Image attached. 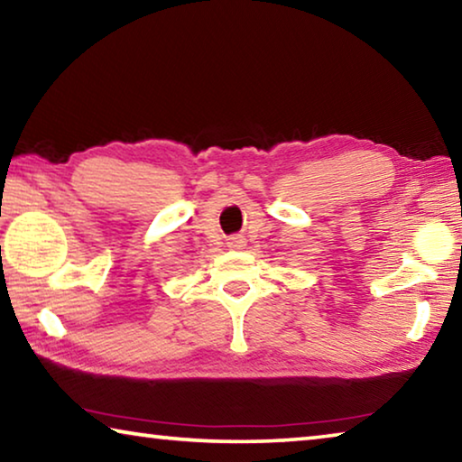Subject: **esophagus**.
Wrapping results in <instances>:
<instances>
[{"instance_id":"34e87169","label":"esophagus","mask_w":462,"mask_h":462,"mask_svg":"<svg viewBox=\"0 0 462 462\" xmlns=\"http://www.w3.org/2000/svg\"><path fill=\"white\" fill-rule=\"evenodd\" d=\"M228 246L230 248H242V246H245V238H242V236H230L228 238Z\"/></svg>"}]
</instances>
